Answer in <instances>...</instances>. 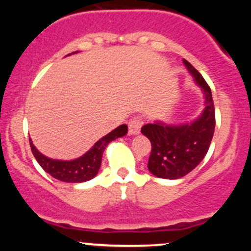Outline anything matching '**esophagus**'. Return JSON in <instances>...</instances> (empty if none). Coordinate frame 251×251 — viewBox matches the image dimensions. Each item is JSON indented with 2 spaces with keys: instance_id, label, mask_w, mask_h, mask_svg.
Masks as SVG:
<instances>
[{
  "instance_id": "esophagus-1",
  "label": "esophagus",
  "mask_w": 251,
  "mask_h": 251,
  "mask_svg": "<svg viewBox=\"0 0 251 251\" xmlns=\"http://www.w3.org/2000/svg\"><path fill=\"white\" fill-rule=\"evenodd\" d=\"M143 126V122L139 117H134L133 119L129 120L128 123V133L131 135H135L140 133V128Z\"/></svg>"
}]
</instances>
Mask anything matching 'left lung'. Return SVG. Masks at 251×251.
Returning a JSON list of instances; mask_svg holds the SVG:
<instances>
[{
  "label": "left lung",
  "mask_w": 251,
  "mask_h": 251,
  "mask_svg": "<svg viewBox=\"0 0 251 251\" xmlns=\"http://www.w3.org/2000/svg\"><path fill=\"white\" fill-rule=\"evenodd\" d=\"M194 81L203 92L204 108L196 119L184 124L155 120L142 127L151 142L148 168L152 175L164 179H179L191 172L208 152L215 132V107L211 89L194 66L183 60Z\"/></svg>",
  "instance_id": "obj_1"
}]
</instances>
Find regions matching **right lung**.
Wrapping results in <instances>:
<instances>
[{
	"instance_id": "add662e5",
	"label": "right lung",
	"mask_w": 251,
	"mask_h": 251,
	"mask_svg": "<svg viewBox=\"0 0 251 251\" xmlns=\"http://www.w3.org/2000/svg\"><path fill=\"white\" fill-rule=\"evenodd\" d=\"M75 53H77V51H74L72 54ZM68 55H71V54H68ZM127 129L128 128L126 124L118 126L117 128L109 132L108 134H106L101 139L98 140L85 154L72 160H60L48 158L47 155L42 154L34 146L30 138L29 144L31 152H33L37 163L51 177H54L57 180L66 181V183H83V181L91 180L92 178L96 177L98 172H99L100 165H101L102 153L105 149L114 139L126 135Z\"/></svg>"
}]
</instances>
